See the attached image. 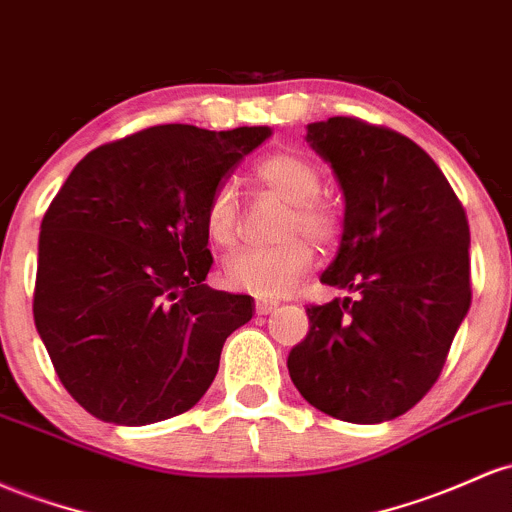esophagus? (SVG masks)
Listing matches in <instances>:
<instances>
[{"mask_svg": "<svg viewBox=\"0 0 512 512\" xmlns=\"http://www.w3.org/2000/svg\"><path fill=\"white\" fill-rule=\"evenodd\" d=\"M255 306H257V313H260V316H267V313H272L274 308L279 306V303L277 301H269V299H262V296H257Z\"/></svg>", "mask_w": 512, "mask_h": 512, "instance_id": "34e87169", "label": "esophagus"}]
</instances>
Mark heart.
Here are the masks:
<instances>
[{
	"label": "heart",
	"mask_w": 512,
	"mask_h": 512,
	"mask_svg": "<svg viewBox=\"0 0 512 512\" xmlns=\"http://www.w3.org/2000/svg\"><path fill=\"white\" fill-rule=\"evenodd\" d=\"M257 179L294 204L286 233H306L313 243H330L338 233V216L318 199L323 179L313 162L296 153L269 155L257 165ZM204 228L211 243L230 245L238 235V192L230 182L213 189L204 209ZM313 247L306 238L294 235L279 245L240 247L223 262V279L230 289H243L262 299L284 296L296 279L311 267Z\"/></svg>",
	"instance_id": "1"
}]
</instances>
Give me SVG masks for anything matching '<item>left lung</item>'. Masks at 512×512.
Here are the masks:
<instances>
[{
  "label": "left lung",
  "instance_id": "8db88e82",
  "mask_svg": "<svg viewBox=\"0 0 512 512\" xmlns=\"http://www.w3.org/2000/svg\"><path fill=\"white\" fill-rule=\"evenodd\" d=\"M306 143L345 199L320 282L357 299L308 306V335L286 367L318 411L384 423L432 389L469 311V223L435 160L391 128L333 116L308 123Z\"/></svg>",
  "mask_w": 512,
  "mask_h": 512
}]
</instances>
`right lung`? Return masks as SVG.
Listing matches in <instances>:
<instances>
[{"mask_svg":"<svg viewBox=\"0 0 512 512\" xmlns=\"http://www.w3.org/2000/svg\"><path fill=\"white\" fill-rule=\"evenodd\" d=\"M272 128L153 126L92 150L48 206L33 320L87 413L150 425L199 403L255 303L204 284V209Z\"/></svg>","mask_w":512,"mask_h":512,"instance_id":"right-lung-1","label":"right lung"}]
</instances>
